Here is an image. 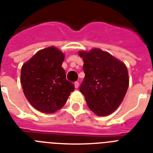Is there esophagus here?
<instances>
[{"instance_id": "esophagus-1", "label": "esophagus", "mask_w": 153, "mask_h": 153, "mask_svg": "<svg viewBox=\"0 0 153 153\" xmlns=\"http://www.w3.org/2000/svg\"><path fill=\"white\" fill-rule=\"evenodd\" d=\"M79 82H74V87H75V88H78V87H79Z\"/></svg>"}]
</instances>
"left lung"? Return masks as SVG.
Masks as SVG:
<instances>
[{
    "label": "left lung",
    "instance_id": "obj_1",
    "mask_svg": "<svg viewBox=\"0 0 153 153\" xmlns=\"http://www.w3.org/2000/svg\"><path fill=\"white\" fill-rule=\"evenodd\" d=\"M85 78L80 86L87 105L98 116H107L121 105L128 87V74L124 62L109 53L94 48L79 51Z\"/></svg>",
    "mask_w": 153,
    "mask_h": 153
}]
</instances>
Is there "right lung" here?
Wrapping results in <instances>:
<instances>
[{"mask_svg": "<svg viewBox=\"0 0 153 153\" xmlns=\"http://www.w3.org/2000/svg\"><path fill=\"white\" fill-rule=\"evenodd\" d=\"M64 54L55 47L36 53L21 67L20 82L25 97L35 109L53 114L67 102L74 91L62 67Z\"/></svg>", "mask_w": 153, "mask_h": 153, "instance_id": "right-lung-1", "label": "right lung"}]
</instances>
